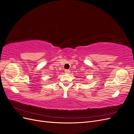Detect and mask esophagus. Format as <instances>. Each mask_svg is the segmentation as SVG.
Here are the masks:
<instances>
[{
    "label": "esophagus",
    "instance_id": "obj_1",
    "mask_svg": "<svg viewBox=\"0 0 134 134\" xmlns=\"http://www.w3.org/2000/svg\"><path fill=\"white\" fill-rule=\"evenodd\" d=\"M65 73H66V74H69L70 72V70H68V69H65Z\"/></svg>",
    "mask_w": 134,
    "mask_h": 134
}]
</instances>
